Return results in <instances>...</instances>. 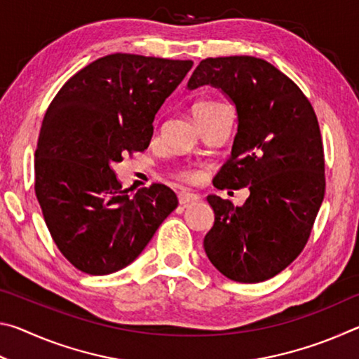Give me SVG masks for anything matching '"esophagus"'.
Instances as JSON below:
<instances>
[{
	"label": "esophagus",
	"instance_id": "esophagus-1",
	"mask_svg": "<svg viewBox=\"0 0 359 359\" xmlns=\"http://www.w3.org/2000/svg\"><path fill=\"white\" fill-rule=\"evenodd\" d=\"M198 199H199V196H198V194H194V193H190V191H180L179 193V203L182 205L194 203V201H198Z\"/></svg>",
	"mask_w": 359,
	"mask_h": 359
}]
</instances>
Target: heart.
I'll return each mask as SVG.
<instances>
[{"label":"heart","instance_id":"obj_1","mask_svg":"<svg viewBox=\"0 0 359 359\" xmlns=\"http://www.w3.org/2000/svg\"><path fill=\"white\" fill-rule=\"evenodd\" d=\"M214 104H218V101H198L196 104L193 106V114H196L199 109H203V107H208V106H214ZM193 172H188V171H184V172H180V177H184V179H193Z\"/></svg>","mask_w":359,"mask_h":359}]
</instances>
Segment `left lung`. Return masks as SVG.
Masks as SVG:
<instances>
[{"label": "left lung", "mask_w": 359, "mask_h": 359, "mask_svg": "<svg viewBox=\"0 0 359 359\" xmlns=\"http://www.w3.org/2000/svg\"><path fill=\"white\" fill-rule=\"evenodd\" d=\"M222 90L238 115L233 147L214 187H248L234 205L209 194L215 214L204 250L224 277L258 283L293 263L325 198V155L317 115L299 87L255 57L205 58L188 81Z\"/></svg>", "instance_id": "obj_1"}]
</instances>
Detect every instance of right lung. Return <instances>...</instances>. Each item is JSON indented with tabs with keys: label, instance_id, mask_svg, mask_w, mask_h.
<instances>
[{
	"label": "right lung",
	"instance_id": "obj_1",
	"mask_svg": "<svg viewBox=\"0 0 359 359\" xmlns=\"http://www.w3.org/2000/svg\"><path fill=\"white\" fill-rule=\"evenodd\" d=\"M191 60L112 53L72 76L42 120L34 191L53 242L69 263L106 276L135 261L177 208L171 188L154 184L135 196L112 166L142 151L163 102Z\"/></svg>",
	"mask_w": 359,
	"mask_h": 359
}]
</instances>
